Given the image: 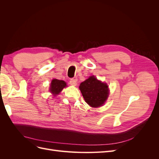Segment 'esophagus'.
Wrapping results in <instances>:
<instances>
[{
  "instance_id": "1",
  "label": "esophagus",
  "mask_w": 159,
  "mask_h": 159,
  "mask_svg": "<svg viewBox=\"0 0 159 159\" xmlns=\"http://www.w3.org/2000/svg\"><path fill=\"white\" fill-rule=\"evenodd\" d=\"M70 85H73V86H75L77 85V81L75 80L74 79H71L70 81Z\"/></svg>"
}]
</instances>
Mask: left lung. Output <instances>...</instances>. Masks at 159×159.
I'll use <instances>...</instances> for the list:
<instances>
[{"mask_svg": "<svg viewBox=\"0 0 159 159\" xmlns=\"http://www.w3.org/2000/svg\"><path fill=\"white\" fill-rule=\"evenodd\" d=\"M80 89L85 102L93 107L102 106L108 98V85L98 80L94 76H90L81 83Z\"/></svg>", "mask_w": 159, "mask_h": 159, "instance_id": "1", "label": "left lung"}]
</instances>
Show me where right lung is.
I'll return each instance as SVG.
<instances>
[{
	"instance_id": "right-lung-1",
	"label": "right lung",
	"mask_w": 159,
	"mask_h": 159,
	"mask_svg": "<svg viewBox=\"0 0 159 159\" xmlns=\"http://www.w3.org/2000/svg\"><path fill=\"white\" fill-rule=\"evenodd\" d=\"M66 86V84L64 81L54 79L52 81L50 90L53 94L56 95L59 94L60 91Z\"/></svg>"
}]
</instances>
